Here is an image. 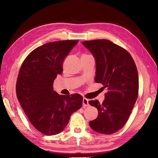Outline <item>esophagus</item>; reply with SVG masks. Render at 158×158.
<instances>
[{
	"label": "esophagus",
	"instance_id": "esophagus-1",
	"mask_svg": "<svg viewBox=\"0 0 158 158\" xmlns=\"http://www.w3.org/2000/svg\"><path fill=\"white\" fill-rule=\"evenodd\" d=\"M89 106V100L86 98H84L83 99V107H87Z\"/></svg>",
	"mask_w": 158,
	"mask_h": 158
}]
</instances>
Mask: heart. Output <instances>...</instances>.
I'll return each instance as SVG.
<instances>
[{"label": "heart", "instance_id": "b5f03b06", "mask_svg": "<svg viewBox=\"0 0 158 158\" xmlns=\"http://www.w3.org/2000/svg\"><path fill=\"white\" fill-rule=\"evenodd\" d=\"M83 56H87V55H84Z\"/></svg>", "mask_w": 158, "mask_h": 158}]
</instances>
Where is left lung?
I'll return each mask as SVG.
<instances>
[{
  "mask_svg": "<svg viewBox=\"0 0 158 158\" xmlns=\"http://www.w3.org/2000/svg\"><path fill=\"white\" fill-rule=\"evenodd\" d=\"M96 63L95 81L107 87L105 100H91L98 116L89 122L94 131L112 134L121 129L128 120L136 102L139 78L136 64L129 52L106 39L84 41Z\"/></svg>",
  "mask_w": 158,
  "mask_h": 158,
  "instance_id": "left-lung-1",
  "label": "left lung"
}]
</instances>
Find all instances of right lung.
<instances>
[{"instance_id": "obj_1", "label": "right lung", "mask_w": 158, "mask_h": 158, "mask_svg": "<svg viewBox=\"0 0 158 158\" xmlns=\"http://www.w3.org/2000/svg\"><path fill=\"white\" fill-rule=\"evenodd\" d=\"M78 40H60L35 49L22 63L16 84L20 106L35 128L47 136L63 131L74 112L81 107L79 94L60 95L53 91L63 62Z\"/></svg>"}]
</instances>
